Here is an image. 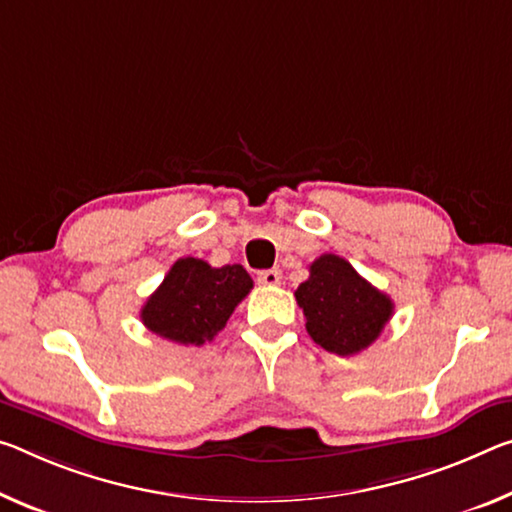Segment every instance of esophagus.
<instances>
[{
  "instance_id": "1",
  "label": "esophagus",
  "mask_w": 512,
  "mask_h": 512,
  "mask_svg": "<svg viewBox=\"0 0 512 512\" xmlns=\"http://www.w3.org/2000/svg\"><path fill=\"white\" fill-rule=\"evenodd\" d=\"M257 280L262 282V285H266V287H275V285H280V282H282V273L278 269L259 271L257 273Z\"/></svg>"
}]
</instances>
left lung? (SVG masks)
Returning a JSON list of instances; mask_svg holds the SVG:
<instances>
[{
    "label": "left lung",
    "instance_id": "obj_1",
    "mask_svg": "<svg viewBox=\"0 0 512 512\" xmlns=\"http://www.w3.org/2000/svg\"><path fill=\"white\" fill-rule=\"evenodd\" d=\"M296 300L303 307L310 337L337 355L369 348L394 314L392 298L332 253L310 264V278L300 282Z\"/></svg>",
    "mask_w": 512,
    "mask_h": 512
}]
</instances>
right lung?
I'll return each mask as SVG.
<instances>
[{
    "label": "right lung",
    "mask_w": 512,
    "mask_h": 512,
    "mask_svg": "<svg viewBox=\"0 0 512 512\" xmlns=\"http://www.w3.org/2000/svg\"><path fill=\"white\" fill-rule=\"evenodd\" d=\"M253 289L241 264L209 266L205 259L182 257L170 266L157 291L141 310L143 326L168 342L202 346L225 328L234 307Z\"/></svg>",
    "instance_id": "add662e5"
}]
</instances>
